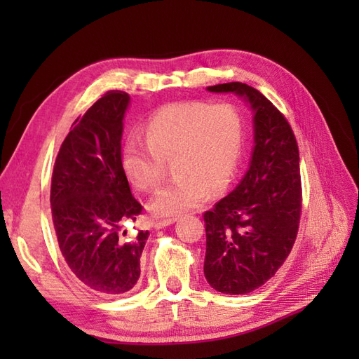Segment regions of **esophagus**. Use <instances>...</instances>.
Listing matches in <instances>:
<instances>
[{"instance_id": "obj_1", "label": "esophagus", "mask_w": 359, "mask_h": 359, "mask_svg": "<svg viewBox=\"0 0 359 359\" xmlns=\"http://www.w3.org/2000/svg\"><path fill=\"white\" fill-rule=\"evenodd\" d=\"M175 220L177 219H165V220H157V222L154 224V228L156 230H162V228H166V226H170V225H172Z\"/></svg>"}]
</instances>
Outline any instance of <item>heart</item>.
<instances>
[{
	"label": "heart",
	"instance_id": "obj_1",
	"mask_svg": "<svg viewBox=\"0 0 359 359\" xmlns=\"http://www.w3.org/2000/svg\"><path fill=\"white\" fill-rule=\"evenodd\" d=\"M245 125L230 103L184 102L168 104L151 117L147 139L131 135L121 152V168L131 184L152 189L162 182L166 163L177 175L152 197L156 217H175L194 210L212 191L230 185L243 149Z\"/></svg>",
	"mask_w": 359,
	"mask_h": 359
}]
</instances>
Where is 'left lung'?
<instances>
[{
  "label": "left lung",
  "instance_id": "1",
  "mask_svg": "<svg viewBox=\"0 0 359 359\" xmlns=\"http://www.w3.org/2000/svg\"><path fill=\"white\" fill-rule=\"evenodd\" d=\"M234 94L253 114L248 170L233 191L203 215L208 284L225 294H247L264 285L293 248L301 216L299 151L285 117L245 83L208 86Z\"/></svg>",
  "mask_w": 359,
  "mask_h": 359
}]
</instances>
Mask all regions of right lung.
<instances>
[{"label":"right lung","mask_w":359,"mask_h":359,"mask_svg":"<svg viewBox=\"0 0 359 359\" xmlns=\"http://www.w3.org/2000/svg\"><path fill=\"white\" fill-rule=\"evenodd\" d=\"M129 104L126 93L109 90L90 106L74 121L52 174L50 207L60 251L80 284L100 296L134 288L149 236L139 231L133 239L121 238V224L142 211L121 168Z\"/></svg>","instance_id":"1"}]
</instances>
